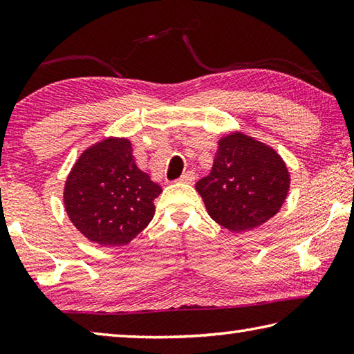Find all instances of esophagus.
Returning <instances> with one entry per match:
<instances>
[{"label": "esophagus", "mask_w": 354, "mask_h": 354, "mask_svg": "<svg viewBox=\"0 0 354 354\" xmlns=\"http://www.w3.org/2000/svg\"><path fill=\"white\" fill-rule=\"evenodd\" d=\"M179 183H184V184H192L195 181V173L194 171H185L181 175V178L178 179Z\"/></svg>", "instance_id": "34e87169"}]
</instances>
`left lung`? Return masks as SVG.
Wrapping results in <instances>:
<instances>
[{"label":"left lung","mask_w":354,"mask_h":354,"mask_svg":"<svg viewBox=\"0 0 354 354\" xmlns=\"http://www.w3.org/2000/svg\"><path fill=\"white\" fill-rule=\"evenodd\" d=\"M289 187L290 175L283 158L239 131L221 137L211 173L195 184L211 218L232 232L270 220L283 206Z\"/></svg>","instance_id":"left-lung-1"}]
</instances>
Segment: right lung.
I'll use <instances>...</instances> for the list:
<instances>
[{"mask_svg":"<svg viewBox=\"0 0 354 354\" xmlns=\"http://www.w3.org/2000/svg\"><path fill=\"white\" fill-rule=\"evenodd\" d=\"M159 184L136 165L124 137H107L77 158L64 187V205L81 234L103 247H122L154 215Z\"/></svg>","mask_w":354,"mask_h":354,"instance_id":"obj_1","label":"right lung"}]
</instances>
